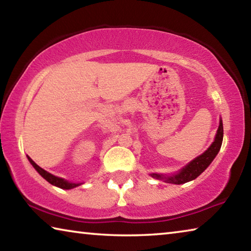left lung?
Instances as JSON below:
<instances>
[{"label": "left lung", "mask_w": 251, "mask_h": 251, "mask_svg": "<svg viewBox=\"0 0 251 251\" xmlns=\"http://www.w3.org/2000/svg\"><path fill=\"white\" fill-rule=\"evenodd\" d=\"M223 137H224V127H223V122L220 120L215 141L211 144V146L208 148L205 152H203V154L198 156L197 158H195L193 161H190L185 168H182L179 173L175 174V175L165 177L163 175H158V174H151V177L157 178V179H164L166 182H169V184H177V185L185 184L187 181L195 179V178H197L208 166H209L211 161L214 160V158L216 157V155L218 154V151L223 144Z\"/></svg>", "instance_id": "8db88e82"}]
</instances>
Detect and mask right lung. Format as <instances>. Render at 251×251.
I'll use <instances>...</instances> for the list:
<instances>
[{
    "label": "right lung",
    "instance_id": "1",
    "mask_svg": "<svg viewBox=\"0 0 251 251\" xmlns=\"http://www.w3.org/2000/svg\"><path fill=\"white\" fill-rule=\"evenodd\" d=\"M29 163H31L33 165V167L36 169L37 173L40 174V175L44 178V179L48 180L50 184H52L54 186L56 187H59V188H63V189H71V188H74V187H77L79 186V184H74V182H69L67 180H64L63 178H59V177H56L52 175V174L48 173L46 171H44L43 168H41L39 165H36L34 161L29 158V157H27Z\"/></svg>",
    "mask_w": 251,
    "mask_h": 251
}]
</instances>
